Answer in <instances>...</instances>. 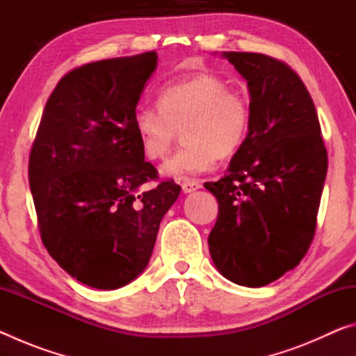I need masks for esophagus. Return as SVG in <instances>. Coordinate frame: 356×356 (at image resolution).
Wrapping results in <instances>:
<instances>
[{
    "label": "esophagus",
    "mask_w": 356,
    "mask_h": 356,
    "mask_svg": "<svg viewBox=\"0 0 356 356\" xmlns=\"http://www.w3.org/2000/svg\"><path fill=\"white\" fill-rule=\"evenodd\" d=\"M201 186H202V184L200 182V180H185V182L182 184V191L185 193V195H188V193L200 190Z\"/></svg>",
    "instance_id": "esophagus-1"
}]
</instances>
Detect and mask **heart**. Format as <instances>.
I'll use <instances>...</instances> for the list:
<instances>
[{"label": "heart", "mask_w": 356, "mask_h": 356, "mask_svg": "<svg viewBox=\"0 0 356 356\" xmlns=\"http://www.w3.org/2000/svg\"><path fill=\"white\" fill-rule=\"evenodd\" d=\"M159 106L140 105L134 127L143 152L152 160L163 159L182 129L185 144L161 165L165 177L188 180L212 170L218 155L242 146L251 124L250 102L231 91L222 78L200 74L165 84Z\"/></svg>", "instance_id": "obj_1"}]
</instances>
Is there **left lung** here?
Instances as JSON below:
<instances>
[{"label":"left lung","mask_w":356,"mask_h":356,"mask_svg":"<svg viewBox=\"0 0 356 356\" xmlns=\"http://www.w3.org/2000/svg\"><path fill=\"white\" fill-rule=\"evenodd\" d=\"M221 56L246 81L251 124L226 176L204 184L218 201L209 250L226 280L262 287L308 251L328 156L314 102L291 67L261 53Z\"/></svg>","instance_id":"left-lung-1"}]
</instances>
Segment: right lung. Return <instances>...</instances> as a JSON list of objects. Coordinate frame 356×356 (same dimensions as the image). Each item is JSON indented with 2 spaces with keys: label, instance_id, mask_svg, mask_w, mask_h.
Returning <instances> with one entry per match:
<instances>
[{
  "label": "right lung",
  "instance_id": "right-lung-1",
  "mask_svg": "<svg viewBox=\"0 0 356 356\" xmlns=\"http://www.w3.org/2000/svg\"><path fill=\"white\" fill-rule=\"evenodd\" d=\"M155 51L69 72L48 99L29 155L40 237L76 281L114 291L147 267L161 218L179 197L144 161L134 113L156 69Z\"/></svg>",
  "mask_w": 356,
  "mask_h": 356
}]
</instances>
